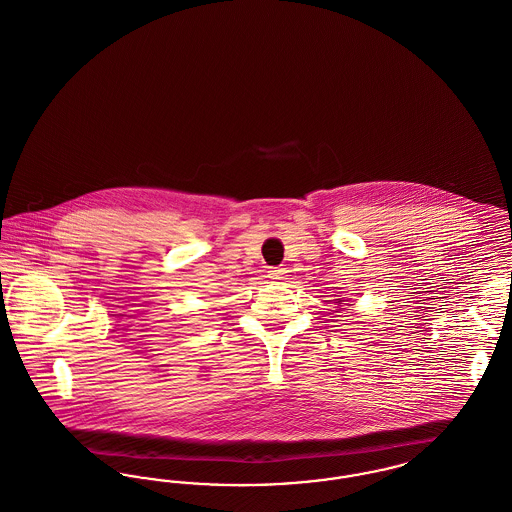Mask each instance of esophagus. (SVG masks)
Segmentation results:
<instances>
[{
	"label": "esophagus",
	"instance_id": "34e87169",
	"mask_svg": "<svg viewBox=\"0 0 512 512\" xmlns=\"http://www.w3.org/2000/svg\"><path fill=\"white\" fill-rule=\"evenodd\" d=\"M268 278L270 280H284L286 278V270L280 267H272L268 270Z\"/></svg>",
	"mask_w": 512,
	"mask_h": 512
}]
</instances>
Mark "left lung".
Masks as SVG:
<instances>
[{
  "instance_id": "1",
  "label": "left lung",
  "mask_w": 512,
  "mask_h": 512,
  "mask_svg": "<svg viewBox=\"0 0 512 512\" xmlns=\"http://www.w3.org/2000/svg\"><path fill=\"white\" fill-rule=\"evenodd\" d=\"M336 303H338V305H340L341 301H336Z\"/></svg>"
}]
</instances>
